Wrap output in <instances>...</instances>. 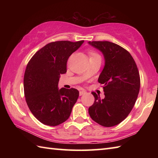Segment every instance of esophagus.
Returning a JSON list of instances; mask_svg holds the SVG:
<instances>
[{
  "instance_id": "obj_1",
  "label": "esophagus",
  "mask_w": 158,
  "mask_h": 158,
  "mask_svg": "<svg viewBox=\"0 0 158 158\" xmlns=\"http://www.w3.org/2000/svg\"><path fill=\"white\" fill-rule=\"evenodd\" d=\"M86 94V92L84 91V90H81V91L79 92V96H82V95H84Z\"/></svg>"
}]
</instances>
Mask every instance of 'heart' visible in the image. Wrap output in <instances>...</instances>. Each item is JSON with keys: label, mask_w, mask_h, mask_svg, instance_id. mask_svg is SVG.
<instances>
[{"label": "heart", "mask_w": 158, "mask_h": 158, "mask_svg": "<svg viewBox=\"0 0 158 158\" xmlns=\"http://www.w3.org/2000/svg\"><path fill=\"white\" fill-rule=\"evenodd\" d=\"M89 59L94 58H98V57H100L98 53L94 52V51H93V50H90V51L89 52Z\"/></svg>", "instance_id": "b5f03b06"}]
</instances>
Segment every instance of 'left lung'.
Returning <instances> with one entry per match:
<instances>
[{"mask_svg": "<svg viewBox=\"0 0 158 158\" xmlns=\"http://www.w3.org/2000/svg\"><path fill=\"white\" fill-rule=\"evenodd\" d=\"M102 53L105 64L98 77L103 85L104 99L96 93L88 109L91 118L100 125L112 127L125 119L133 109L140 90L138 68L130 53L109 41L88 43Z\"/></svg>", "mask_w": 158, "mask_h": 158, "instance_id": "8db88e82", "label": "left lung"}]
</instances>
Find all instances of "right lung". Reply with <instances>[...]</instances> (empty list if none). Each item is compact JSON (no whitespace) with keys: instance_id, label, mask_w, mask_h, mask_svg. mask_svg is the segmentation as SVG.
<instances>
[{"instance_id":"add662e5","label":"right lung","mask_w":158,"mask_h":158,"mask_svg":"<svg viewBox=\"0 0 158 158\" xmlns=\"http://www.w3.org/2000/svg\"><path fill=\"white\" fill-rule=\"evenodd\" d=\"M84 41H60L45 45L30 60L23 77L29 109L40 122L56 126L69 119L79 97L75 88L58 89L60 75L66 73L70 56Z\"/></svg>"}]
</instances>
